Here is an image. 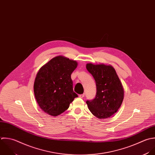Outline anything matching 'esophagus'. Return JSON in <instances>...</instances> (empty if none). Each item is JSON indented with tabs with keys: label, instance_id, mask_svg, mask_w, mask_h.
Segmentation results:
<instances>
[{
	"label": "esophagus",
	"instance_id": "esophagus-1",
	"mask_svg": "<svg viewBox=\"0 0 155 155\" xmlns=\"http://www.w3.org/2000/svg\"><path fill=\"white\" fill-rule=\"evenodd\" d=\"M84 97V94H80V95H79V97H80V98H83Z\"/></svg>",
	"mask_w": 155,
	"mask_h": 155
}]
</instances>
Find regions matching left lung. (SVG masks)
I'll list each match as a JSON object with an SVG mask.
<instances>
[{
  "instance_id": "obj_1",
  "label": "left lung",
  "mask_w": 155,
  "mask_h": 155,
  "mask_svg": "<svg viewBox=\"0 0 155 155\" xmlns=\"http://www.w3.org/2000/svg\"><path fill=\"white\" fill-rule=\"evenodd\" d=\"M86 69L96 83L97 93L86 103L91 113L99 119L110 117L116 113L124 99V89L115 69L110 65L87 63Z\"/></svg>"
}]
</instances>
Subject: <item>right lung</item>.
<instances>
[{
    "label": "right lung",
    "mask_w": 155,
    "mask_h": 155,
    "mask_svg": "<svg viewBox=\"0 0 155 155\" xmlns=\"http://www.w3.org/2000/svg\"><path fill=\"white\" fill-rule=\"evenodd\" d=\"M76 61L57 56L43 65L37 74L34 92L40 107L56 117L66 110L78 95L74 92L71 79L77 67Z\"/></svg>",
    "instance_id": "obj_1"
}]
</instances>
